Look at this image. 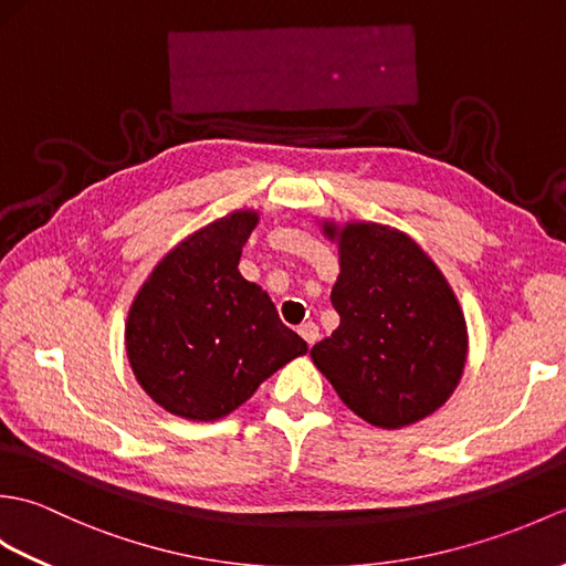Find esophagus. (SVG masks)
<instances>
[{"label":"esophagus","instance_id":"obj_1","mask_svg":"<svg viewBox=\"0 0 566 566\" xmlns=\"http://www.w3.org/2000/svg\"><path fill=\"white\" fill-rule=\"evenodd\" d=\"M298 335H302V338L308 345H314L318 340V326L314 321H306V323H302V326H298Z\"/></svg>","mask_w":566,"mask_h":566}]
</instances>
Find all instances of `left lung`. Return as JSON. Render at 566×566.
Returning a JSON list of instances; mask_svg holds the SVG:
<instances>
[{
	"label": "left lung",
	"mask_w": 566,
	"mask_h": 566,
	"mask_svg": "<svg viewBox=\"0 0 566 566\" xmlns=\"http://www.w3.org/2000/svg\"><path fill=\"white\" fill-rule=\"evenodd\" d=\"M331 304L340 326L311 357L350 411L401 428L450 399L464 369L467 326L450 284L411 238L377 223L345 226Z\"/></svg>",
	"instance_id": "left-lung-1"
}]
</instances>
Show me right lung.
I'll return each mask as SVG.
<instances>
[{"mask_svg":"<svg viewBox=\"0 0 566 566\" xmlns=\"http://www.w3.org/2000/svg\"><path fill=\"white\" fill-rule=\"evenodd\" d=\"M258 213L235 211L182 240L143 284L126 326L138 384L165 411L223 418L290 359L306 355L268 292L238 272Z\"/></svg>","mask_w":566,"mask_h":566,"instance_id":"add662e5","label":"right lung"}]
</instances>
